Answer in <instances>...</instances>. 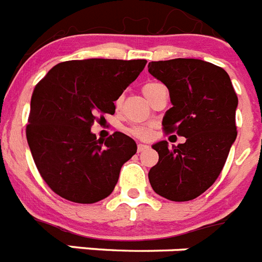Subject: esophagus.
Segmentation results:
<instances>
[{"label":"esophagus","instance_id":"esophagus-1","mask_svg":"<svg viewBox=\"0 0 262 262\" xmlns=\"http://www.w3.org/2000/svg\"><path fill=\"white\" fill-rule=\"evenodd\" d=\"M148 148H149V145L143 144V143H139V144H138V151H139V152L145 151V149H148Z\"/></svg>","mask_w":262,"mask_h":262}]
</instances>
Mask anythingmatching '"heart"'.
I'll list each match as a JSON object with an SVG mask.
<instances>
[{
  "instance_id": "1",
  "label": "heart",
  "mask_w": 262,
  "mask_h": 262,
  "mask_svg": "<svg viewBox=\"0 0 262 262\" xmlns=\"http://www.w3.org/2000/svg\"><path fill=\"white\" fill-rule=\"evenodd\" d=\"M155 85L157 84H147L143 86V93H148V90L152 89V88L155 86ZM120 105V101L118 99L117 101V106ZM131 134L135 136H138V138H148V136L151 135V131H149V128H147V127H142V126H136V127H133L131 128Z\"/></svg>"
}]
</instances>
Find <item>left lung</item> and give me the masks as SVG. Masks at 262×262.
Listing matches in <instances>:
<instances>
[{"label":"left lung","mask_w":262,"mask_h":262,"mask_svg":"<svg viewBox=\"0 0 262 262\" xmlns=\"http://www.w3.org/2000/svg\"><path fill=\"white\" fill-rule=\"evenodd\" d=\"M148 72L169 90L172 107L163 118L168 133L186 142L152 145L159 161L148 178L155 193L174 202L191 201L215 182L235 143L237 96L226 71L200 59L151 61Z\"/></svg>","instance_id":"8db88e82"}]
</instances>
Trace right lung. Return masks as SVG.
<instances>
[{
    "label": "right lung",
    "instance_id": "add662e5",
    "mask_svg": "<svg viewBox=\"0 0 262 262\" xmlns=\"http://www.w3.org/2000/svg\"><path fill=\"white\" fill-rule=\"evenodd\" d=\"M147 60H71L53 67L34 89L26 136L39 173L57 195L96 203L110 195L120 168L136 154L135 140L90 131L98 114L136 80Z\"/></svg>",
    "mask_w": 262,
    "mask_h": 262
}]
</instances>
